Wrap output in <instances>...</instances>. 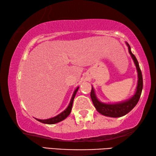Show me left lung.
<instances>
[{"mask_svg":"<svg viewBox=\"0 0 156 156\" xmlns=\"http://www.w3.org/2000/svg\"><path fill=\"white\" fill-rule=\"evenodd\" d=\"M126 45L128 46L129 52L131 56L133 59L135 65L136 67L137 72H138V84H137L136 91L135 94L132 96L131 98L125 100V101L117 102L114 104H107L103 103L100 102V100L97 98L96 93H95L94 89L92 87L91 91V98L94 107H96V110L102 115L105 116H109V117L112 118H118L122 117V116L126 115L130 111L133 109L134 107L136 106L139 101L140 98L141 96L142 87H143V80H142V75L140 69L139 67V64L138 60H137L136 56L132 54L131 51V47L129 44L126 43Z\"/></svg>","mask_w":156,"mask_h":156,"instance_id":"obj_1","label":"left lung"}]
</instances>
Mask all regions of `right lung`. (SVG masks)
Here are the masks:
<instances>
[{"label":"right lung","instance_id":"add662e5","mask_svg":"<svg viewBox=\"0 0 156 156\" xmlns=\"http://www.w3.org/2000/svg\"><path fill=\"white\" fill-rule=\"evenodd\" d=\"M78 89H79V87H78L76 89V90L74 91V92H73V94L72 95V99H71V101L69 102V105H68L67 109H66L65 111H63L62 113H60V114L57 115L56 116H55V117L49 118V119L40 120V119H37V118H36V120H37L38 121H39V122H41L42 123L47 124V125H53V124H56V123L60 122V121L65 120V118L70 114L71 111H72V105H73V99H74L75 96H76V93H77Z\"/></svg>","mask_w":156,"mask_h":156}]
</instances>
